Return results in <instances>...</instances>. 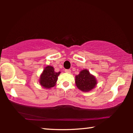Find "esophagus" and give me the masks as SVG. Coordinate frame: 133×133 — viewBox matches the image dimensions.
I'll list each match as a JSON object with an SVG mask.
<instances>
[{
  "instance_id": "obj_1",
  "label": "esophagus",
  "mask_w": 133,
  "mask_h": 133,
  "mask_svg": "<svg viewBox=\"0 0 133 133\" xmlns=\"http://www.w3.org/2000/svg\"><path fill=\"white\" fill-rule=\"evenodd\" d=\"M65 71L66 73H71V70H65Z\"/></svg>"
}]
</instances>
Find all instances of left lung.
<instances>
[{"instance_id": "1", "label": "left lung", "mask_w": 133, "mask_h": 133, "mask_svg": "<svg viewBox=\"0 0 133 133\" xmlns=\"http://www.w3.org/2000/svg\"><path fill=\"white\" fill-rule=\"evenodd\" d=\"M75 82L77 88L84 92L91 91L95 88L97 83L96 77L85 69L82 70L78 75L76 76Z\"/></svg>"}]
</instances>
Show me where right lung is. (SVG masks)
Wrapping results in <instances>:
<instances>
[{"label":"right lung","mask_w":133,"mask_h":133,"mask_svg":"<svg viewBox=\"0 0 133 133\" xmlns=\"http://www.w3.org/2000/svg\"><path fill=\"white\" fill-rule=\"evenodd\" d=\"M61 72H55L51 66H47L43 70L39 79V83L42 87L46 89L52 88L56 85L58 76Z\"/></svg>","instance_id":"add662e5"}]
</instances>
